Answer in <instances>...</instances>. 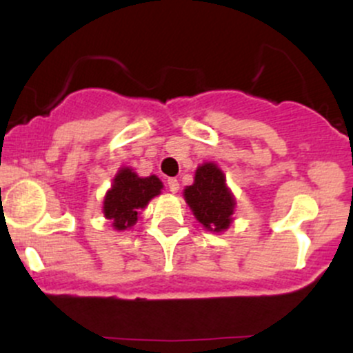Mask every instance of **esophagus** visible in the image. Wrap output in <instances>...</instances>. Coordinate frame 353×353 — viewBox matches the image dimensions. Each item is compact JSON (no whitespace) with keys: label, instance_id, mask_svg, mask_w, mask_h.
Returning <instances> with one entry per match:
<instances>
[{"label":"esophagus","instance_id":"1","mask_svg":"<svg viewBox=\"0 0 353 353\" xmlns=\"http://www.w3.org/2000/svg\"><path fill=\"white\" fill-rule=\"evenodd\" d=\"M168 188H169V190H171V192L176 194L177 190H179V181L171 177V179H168Z\"/></svg>","mask_w":353,"mask_h":353}]
</instances>
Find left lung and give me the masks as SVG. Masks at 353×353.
Masks as SVG:
<instances>
[{
  "label": "left lung",
  "mask_w": 353,
  "mask_h": 353,
  "mask_svg": "<svg viewBox=\"0 0 353 353\" xmlns=\"http://www.w3.org/2000/svg\"><path fill=\"white\" fill-rule=\"evenodd\" d=\"M185 204L202 228L221 234L234 222L236 197L225 182V174L216 163H204L196 169L192 185L184 189Z\"/></svg>",
  "instance_id": "left-lung-1"
}]
</instances>
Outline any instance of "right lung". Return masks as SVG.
Instances as JSON below:
<instances>
[{
  "label": "right lung",
  "mask_w": 353,
  "mask_h": 353,
  "mask_svg": "<svg viewBox=\"0 0 353 353\" xmlns=\"http://www.w3.org/2000/svg\"><path fill=\"white\" fill-rule=\"evenodd\" d=\"M164 184L157 176L141 177L132 168L123 165L103 201V214L114 230L131 229L139 219L141 210L148 208L149 201L159 196Z\"/></svg>",
  "instance_id": "1"
}]
</instances>
